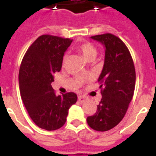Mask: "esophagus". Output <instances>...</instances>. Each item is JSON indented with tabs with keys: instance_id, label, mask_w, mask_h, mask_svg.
Returning <instances> with one entry per match:
<instances>
[{
	"instance_id": "1",
	"label": "esophagus",
	"mask_w": 156,
	"mask_h": 156,
	"mask_svg": "<svg viewBox=\"0 0 156 156\" xmlns=\"http://www.w3.org/2000/svg\"><path fill=\"white\" fill-rule=\"evenodd\" d=\"M78 101L79 102H81V103H83V102H85L86 100H87V98L86 97H84V96H82V95H79L78 96Z\"/></svg>"
}]
</instances>
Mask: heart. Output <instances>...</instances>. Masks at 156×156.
I'll return each mask as SVG.
<instances>
[{
  "instance_id": "b5f03b06",
  "label": "heart",
  "mask_w": 156,
  "mask_h": 156,
  "mask_svg": "<svg viewBox=\"0 0 156 156\" xmlns=\"http://www.w3.org/2000/svg\"><path fill=\"white\" fill-rule=\"evenodd\" d=\"M78 50L81 51L83 57L89 61L92 59H94L98 54V49L90 42H85L81 44L78 47ZM67 60H68V54H64L62 57V63L65 64Z\"/></svg>"
}]
</instances>
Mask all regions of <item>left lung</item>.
<instances>
[{"instance_id":"obj_1","label":"left lung","mask_w":156,"mask_h":156,"mask_svg":"<svg viewBox=\"0 0 156 156\" xmlns=\"http://www.w3.org/2000/svg\"><path fill=\"white\" fill-rule=\"evenodd\" d=\"M105 47L104 68L98 78L102 99L94 115L88 116L89 127L97 131H108L120 122L134 96L135 68L127 46L111 33L91 37Z\"/></svg>"}]
</instances>
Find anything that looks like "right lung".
Returning <instances> with one entry per match:
<instances>
[{"label":"right lung","instance_id":"right-lung-1","mask_svg":"<svg viewBox=\"0 0 156 156\" xmlns=\"http://www.w3.org/2000/svg\"><path fill=\"white\" fill-rule=\"evenodd\" d=\"M71 42V39L61 37L40 36L26 51L20 66L19 87L23 104L32 121L46 130L62 127L68 109L77 102L75 93L58 95L51 85Z\"/></svg>","mask_w":156,"mask_h":156}]
</instances>
